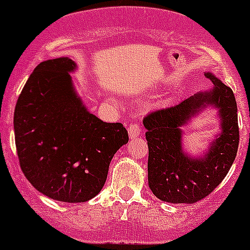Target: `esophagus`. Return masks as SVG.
I'll use <instances>...</instances> for the list:
<instances>
[{
	"mask_svg": "<svg viewBox=\"0 0 250 250\" xmlns=\"http://www.w3.org/2000/svg\"><path fill=\"white\" fill-rule=\"evenodd\" d=\"M141 134V129H140V124L135 123L131 124L129 126V136L130 139H136L139 135Z\"/></svg>",
	"mask_w": 250,
	"mask_h": 250,
	"instance_id": "obj_1",
	"label": "esophagus"
}]
</instances>
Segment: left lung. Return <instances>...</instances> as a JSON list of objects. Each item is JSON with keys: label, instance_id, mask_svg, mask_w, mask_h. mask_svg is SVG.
Masks as SVG:
<instances>
[{"label": "left lung", "instance_id": "8db88e82", "mask_svg": "<svg viewBox=\"0 0 250 250\" xmlns=\"http://www.w3.org/2000/svg\"><path fill=\"white\" fill-rule=\"evenodd\" d=\"M210 90L196 92L167 109L144 118L149 146L147 180L152 194L163 202L193 204L211 193L227 176L239 145L237 101L230 87L211 72ZM218 110L221 132L204 156L190 157L182 149L181 127L203 109Z\"/></svg>", "mask_w": 250, "mask_h": 250}]
</instances>
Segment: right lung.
Wrapping results in <instances>:
<instances>
[{"label":"right lung","mask_w":250,"mask_h":250,"mask_svg":"<svg viewBox=\"0 0 250 250\" xmlns=\"http://www.w3.org/2000/svg\"><path fill=\"white\" fill-rule=\"evenodd\" d=\"M68 57L40 63L17 100L13 129L20 165L51 199L85 203L98 195L112 156L129 141L120 123H104L75 91Z\"/></svg>","instance_id":"obj_1"}]
</instances>
